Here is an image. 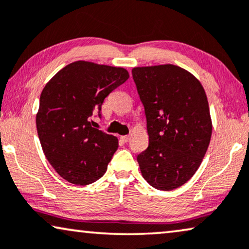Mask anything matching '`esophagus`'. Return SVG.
Masks as SVG:
<instances>
[{"instance_id":"esophagus-1","label":"esophagus","mask_w":249,"mask_h":249,"mask_svg":"<svg viewBox=\"0 0 249 249\" xmlns=\"http://www.w3.org/2000/svg\"><path fill=\"white\" fill-rule=\"evenodd\" d=\"M121 140L123 141L124 143H127L129 141V136L128 135H124V136H121Z\"/></svg>"}]
</instances>
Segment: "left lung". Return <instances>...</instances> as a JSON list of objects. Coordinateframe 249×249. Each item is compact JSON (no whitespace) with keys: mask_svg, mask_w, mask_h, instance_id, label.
Returning a JSON list of instances; mask_svg holds the SVG:
<instances>
[{"mask_svg":"<svg viewBox=\"0 0 249 249\" xmlns=\"http://www.w3.org/2000/svg\"><path fill=\"white\" fill-rule=\"evenodd\" d=\"M144 106L149 146L138 156L144 179L173 191L198 169L212 134L208 98L197 78L173 64L132 70Z\"/></svg>","mask_w":249,"mask_h":249,"instance_id":"1","label":"left lung"}]
</instances>
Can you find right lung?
Segmentation results:
<instances>
[{
    "label": "right lung",
    "mask_w": 249,
    "mask_h": 249,
    "mask_svg": "<svg viewBox=\"0 0 249 249\" xmlns=\"http://www.w3.org/2000/svg\"><path fill=\"white\" fill-rule=\"evenodd\" d=\"M128 78L123 68L76 61L59 70L41 91L36 115L41 148L69 183L89 185L106 173L118 140L94 128L91 116Z\"/></svg>",
    "instance_id": "obj_1"
}]
</instances>
